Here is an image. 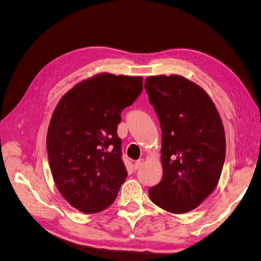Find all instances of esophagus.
I'll use <instances>...</instances> for the list:
<instances>
[{
	"instance_id": "34e87169",
	"label": "esophagus",
	"mask_w": 261,
	"mask_h": 261,
	"mask_svg": "<svg viewBox=\"0 0 261 261\" xmlns=\"http://www.w3.org/2000/svg\"><path fill=\"white\" fill-rule=\"evenodd\" d=\"M144 164V159H138L135 164H134V168H135V170H138L141 168V165Z\"/></svg>"
}]
</instances>
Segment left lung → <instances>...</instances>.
<instances>
[{
  "label": "left lung",
  "instance_id": "1",
  "mask_svg": "<svg viewBox=\"0 0 261 261\" xmlns=\"http://www.w3.org/2000/svg\"><path fill=\"white\" fill-rule=\"evenodd\" d=\"M145 89L162 130L163 176L150 187V199L169 212H188L213 192L221 176L222 121L208 93L185 77L150 76Z\"/></svg>",
  "mask_w": 261,
  "mask_h": 261
}]
</instances>
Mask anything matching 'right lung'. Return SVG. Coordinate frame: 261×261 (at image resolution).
I'll return each instance as SVG.
<instances>
[{"label":"right lung","mask_w":261,"mask_h":261,"mask_svg":"<svg viewBox=\"0 0 261 261\" xmlns=\"http://www.w3.org/2000/svg\"><path fill=\"white\" fill-rule=\"evenodd\" d=\"M141 91L143 77L99 74L77 84L55 108L46 150L55 185L72 207L97 213L115 200L127 176L117 125Z\"/></svg>","instance_id":"right-lung-1"}]
</instances>
